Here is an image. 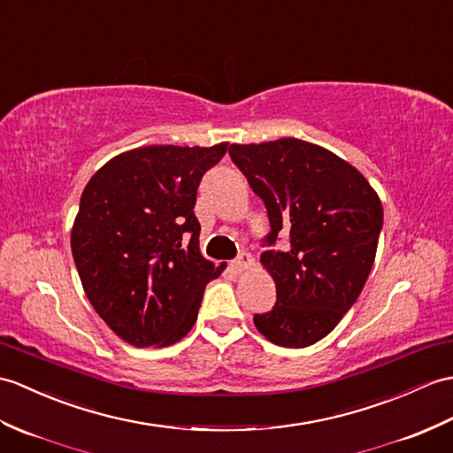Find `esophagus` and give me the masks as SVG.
Returning <instances> with one entry per match:
<instances>
[{
	"instance_id": "1",
	"label": "esophagus",
	"mask_w": 453,
	"mask_h": 453,
	"mask_svg": "<svg viewBox=\"0 0 453 453\" xmlns=\"http://www.w3.org/2000/svg\"><path fill=\"white\" fill-rule=\"evenodd\" d=\"M250 266H252V257L249 255V252H241V255L234 262H231V270L237 272V274H241V272H245Z\"/></svg>"
}]
</instances>
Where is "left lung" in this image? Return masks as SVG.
Returning <instances> with one entry per match:
<instances>
[{
	"label": "left lung",
	"mask_w": 453,
	"mask_h": 453,
	"mask_svg": "<svg viewBox=\"0 0 453 453\" xmlns=\"http://www.w3.org/2000/svg\"><path fill=\"white\" fill-rule=\"evenodd\" d=\"M229 156L270 219L260 257L276 283V304L255 314L257 330L281 347L326 338L361 296L371 274L384 210L369 181L340 156L299 139L231 144Z\"/></svg>",
	"instance_id": "left-lung-1"
}]
</instances>
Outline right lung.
<instances>
[{"instance_id":"add662e5","label":"right lung","mask_w":453,"mask_h":453,"mask_svg":"<svg viewBox=\"0 0 453 453\" xmlns=\"http://www.w3.org/2000/svg\"><path fill=\"white\" fill-rule=\"evenodd\" d=\"M227 142L142 146L111 157L81 196L71 250L102 320L134 347H165L193 328L210 280L193 212L203 175Z\"/></svg>"}]
</instances>
